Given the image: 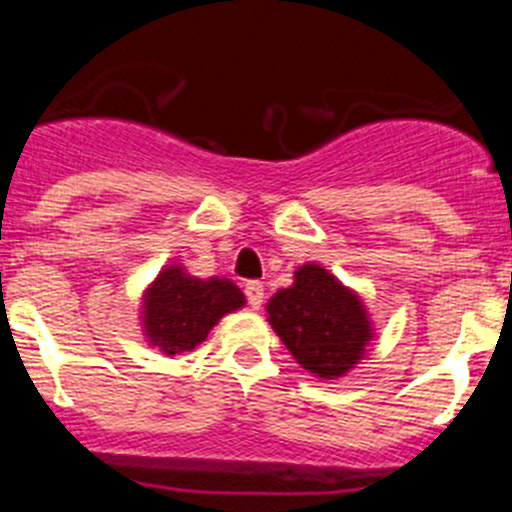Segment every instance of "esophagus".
<instances>
[{
	"instance_id": "34e87169",
	"label": "esophagus",
	"mask_w": 512,
	"mask_h": 512,
	"mask_svg": "<svg viewBox=\"0 0 512 512\" xmlns=\"http://www.w3.org/2000/svg\"><path fill=\"white\" fill-rule=\"evenodd\" d=\"M243 292H246L248 307L259 310V307L264 305V284L261 282H248L246 287H243Z\"/></svg>"
}]
</instances>
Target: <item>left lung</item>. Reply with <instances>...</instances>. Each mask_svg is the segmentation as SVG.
<instances>
[{"mask_svg": "<svg viewBox=\"0 0 512 512\" xmlns=\"http://www.w3.org/2000/svg\"><path fill=\"white\" fill-rule=\"evenodd\" d=\"M269 323L307 372L341 377L372 338L364 305L323 266L295 271V284L271 297Z\"/></svg>", "mask_w": 512, "mask_h": 512, "instance_id": "8db88e82", "label": "left lung"}]
</instances>
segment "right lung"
Listing matches in <instances>:
<instances>
[{
	"label": "right lung",
	"instance_id": "1",
	"mask_svg": "<svg viewBox=\"0 0 512 512\" xmlns=\"http://www.w3.org/2000/svg\"><path fill=\"white\" fill-rule=\"evenodd\" d=\"M241 289L228 279L189 277L179 266L158 274L146 295V333L166 356L200 346L225 312L243 305Z\"/></svg>",
	"mask_w": 512,
	"mask_h": 512
}]
</instances>
